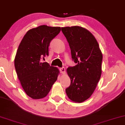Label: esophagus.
Returning <instances> with one entry per match:
<instances>
[{"label":"esophagus","mask_w":125,"mask_h":125,"mask_svg":"<svg viewBox=\"0 0 125 125\" xmlns=\"http://www.w3.org/2000/svg\"><path fill=\"white\" fill-rule=\"evenodd\" d=\"M60 72L62 73V74H64L66 73V70H65V68L64 67L63 68H60Z\"/></svg>","instance_id":"34e87169"}]
</instances>
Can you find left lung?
<instances>
[{
  "mask_svg": "<svg viewBox=\"0 0 125 125\" xmlns=\"http://www.w3.org/2000/svg\"><path fill=\"white\" fill-rule=\"evenodd\" d=\"M77 65L67 69L71 85L66 89L72 102L82 103L90 97L95 90L102 74L103 55L92 33L78 26L62 27Z\"/></svg>",
  "mask_w": 125,
  "mask_h": 125,
  "instance_id": "1",
  "label": "left lung"
}]
</instances>
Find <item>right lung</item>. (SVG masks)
Here are the masks:
<instances>
[{"mask_svg":"<svg viewBox=\"0 0 125 125\" xmlns=\"http://www.w3.org/2000/svg\"><path fill=\"white\" fill-rule=\"evenodd\" d=\"M61 30L60 27L46 25L29 30L17 51L14 66L18 79L26 94L33 99L45 97L57 80L58 68L41 59L49 55L50 42Z\"/></svg>","mask_w":125,"mask_h":125,"instance_id":"obj_1","label":"right lung"}]
</instances>
